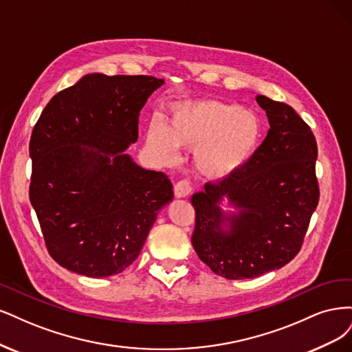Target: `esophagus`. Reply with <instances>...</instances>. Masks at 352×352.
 Here are the masks:
<instances>
[{
	"mask_svg": "<svg viewBox=\"0 0 352 352\" xmlns=\"http://www.w3.org/2000/svg\"><path fill=\"white\" fill-rule=\"evenodd\" d=\"M191 191H192V187H191L188 179H181V181H178V183L175 184V187H174V195H175V197H178V199L187 197Z\"/></svg>",
	"mask_w": 352,
	"mask_h": 352,
	"instance_id": "1",
	"label": "esophagus"
}]
</instances>
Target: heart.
<instances>
[{"mask_svg":"<svg viewBox=\"0 0 352 352\" xmlns=\"http://www.w3.org/2000/svg\"><path fill=\"white\" fill-rule=\"evenodd\" d=\"M262 122L250 111L217 99L183 100L166 109L165 129L151 121L146 143L164 162H174L178 149L195 151L199 173L222 178L236 173L254 155Z\"/></svg>","mask_w":352,"mask_h":352,"instance_id":"1","label":"heart"}]
</instances>
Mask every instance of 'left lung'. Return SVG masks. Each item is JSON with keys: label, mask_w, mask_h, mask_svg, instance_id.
Listing matches in <instances>:
<instances>
[{"label": "left lung", "mask_w": 352, "mask_h": 352, "mask_svg": "<svg viewBox=\"0 0 352 352\" xmlns=\"http://www.w3.org/2000/svg\"><path fill=\"white\" fill-rule=\"evenodd\" d=\"M256 100L269 118L266 139L243 168L191 197V244L201 262L226 279L256 278L289 263L320 197L309 124L283 102L263 95ZM225 197L239 209L235 215L226 217L219 208Z\"/></svg>", "instance_id": "obj_1"}]
</instances>
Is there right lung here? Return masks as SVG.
<instances>
[{
  "label": "right lung",
  "instance_id": "1",
  "mask_svg": "<svg viewBox=\"0 0 352 352\" xmlns=\"http://www.w3.org/2000/svg\"><path fill=\"white\" fill-rule=\"evenodd\" d=\"M162 85L152 76L87 74L42 111L29 144V199L60 266L89 278L121 274L173 200L164 173L122 153L138 140L140 111Z\"/></svg>",
  "mask_w": 352,
  "mask_h": 352
}]
</instances>
